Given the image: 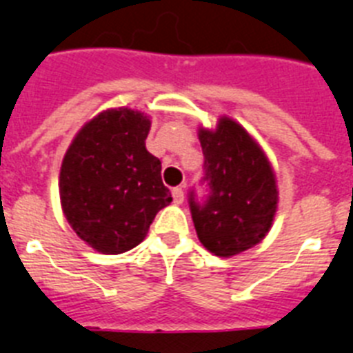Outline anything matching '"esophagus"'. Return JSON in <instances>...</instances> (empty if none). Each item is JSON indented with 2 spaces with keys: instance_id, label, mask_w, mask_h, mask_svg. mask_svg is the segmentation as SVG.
Segmentation results:
<instances>
[{
  "instance_id": "34e87169",
  "label": "esophagus",
  "mask_w": 353,
  "mask_h": 353,
  "mask_svg": "<svg viewBox=\"0 0 353 353\" xmlns=\"http://www.w3.org/2000/svg\"><path fill=\"white\" fill-rule=\"evenodd\" d=\"M173 201L176 205H180L183 201V189L182 188H174L173 189Z\"/></svg>"
}]
</instances>
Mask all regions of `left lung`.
Listing matches in <instances>:
<instances>
[{
	"mask_svg": "<svg viewBox=\"0 0 353 353\" xmlns=\"http://www.w3.org/2000/svg\"><path fill=\"white\" fill-rule=\"evenodd\" d=\"M207 194L189 191L198 239L219 257H232L264 239L276 210L275 174L248 132L228 117L200 130Z\"/></svg>",
	"mask_w": 353,
	"mask_h": 353,
	"instance_id": "1",
	"label": "left lung"
}]
</instances>
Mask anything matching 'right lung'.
I'll use <instances>...</instances> for the list:
<instances>
[{
	"mask_svg": "<svg viewBox=\"0 0 353 353\" xmlns=\"http://www.w3.org/2000/svg\"><path fill=\"white\" fill-rule=\"evenodd\" d=\"M150 119L112 108L78 132L60 170V200L78 237L101 254H123L146 237L171 203L161 161L146 150Z\"/></svg>",
	"mask_w": 353,
	"mask_h": 353,
	"instance_id": "add662e5",
	"label": "right lung"
}]
</instances>
